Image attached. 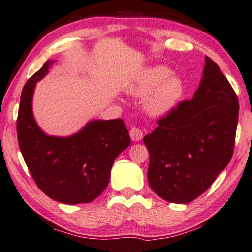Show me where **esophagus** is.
<instances>
[{
	"mask_svg": "<svg viewBox=\"0 0 252 252\" xmlns=\"http://www.w3.org/2000/svg\"><path fill=\"white\" fill-rule=\"evenodd\" d=\"M130 137L132 139V141H140L141 139L143 138V133L140 129H138V127H132V129L130 130Z\"/></svg>",
	"mask_w": 252,
	"mask_h": 252,
	"instance_id": "34e87169",
	"label": "esophagus"
}]
</instances>
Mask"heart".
Wrapping results in <instances>:
<instances>
[{
  "instance_id": "1",
  "label": "heart",
  "mask_w": 252,
  "mask_h": 252,
  "mask_svg": "<svg viewBox=\"0 0 252 252\" xmlns=\"http://www.w3.org/2000/svg\"><path fill=\"white\" fill-rule=\"evenodd\" d=\"M132 96L142 97L143 109L151 117H162L174 109L183 95V83L162 66L142 70L126 87Z\"/></svg>"
}]
</instances>
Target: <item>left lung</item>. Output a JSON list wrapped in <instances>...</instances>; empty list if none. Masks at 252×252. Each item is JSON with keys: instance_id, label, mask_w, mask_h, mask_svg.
Listing matches in <instances>:
<instances>
[{"instance_id": "8db88e82", "label": "left lung", "mask_w": 252, "mask_h": 252, "mask_svg": "<svg viewBox=\"0 0 252 252\" xmlns=\"http://www.w3.org/2000/svg\"><path fill=\"white\" fill-rule=\"evenodd\" d=\"M238 118L232 86L217 63L205 57L193 98L179 103L143 138L150 157L151 189L177 204L204 193L232 158Z\"/></svg>"}]
</instances>
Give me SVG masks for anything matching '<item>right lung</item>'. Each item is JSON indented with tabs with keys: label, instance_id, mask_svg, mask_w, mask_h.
Here are the masks:
<instances>
[{
	"label": "right lung",
	"instance_id": "right-lung-1",
	"mask_svg": "<svg viewBox=\"0 0 252 252\" xmlns=\"http://www.w3.org/2000/svg\"><path fill=\"white\" fill-rule=\"evenodd\" d=\"M55 61H47L23 86L17 132L20 150L35 184L63 204L94 201L106 189L115 158L130 145L122 119L92 120L69 137L48 135L32 112L35 84Z\"/></svg>",
	"mask_w": 252,
	"mask_h": 252
}]
</instances>
